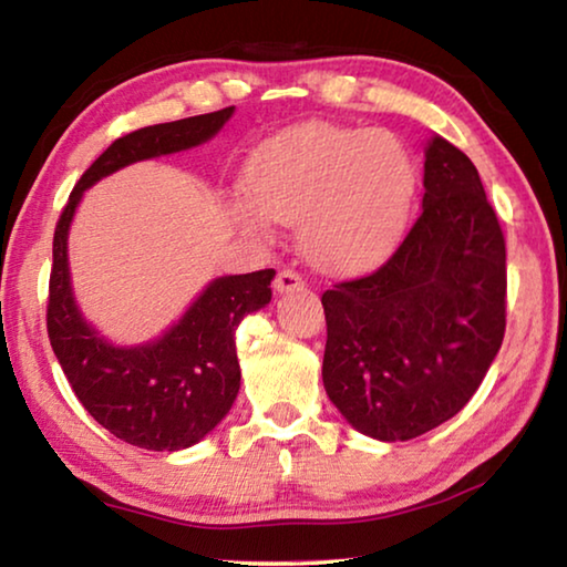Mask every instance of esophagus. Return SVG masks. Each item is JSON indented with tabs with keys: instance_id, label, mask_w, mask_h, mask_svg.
Masks as SVG:
<instances>
[{
	"instance_id": "obj_1",
	"label": "esophagus",
	"mask_w": 567,
	"mask_h": 567,
	"mask_svg": "<svg viewBox=\"0 0 567 567\" xmlns=\"http://www.w3.org/2000/svg\"><path fill=\"white\" fill-rule=\"evenodd\" d=\"M302 287H305L302 275L292 270V267H282V270L277 272V277H275V290L277 292H295V290H302Z\"/></svg>"
}]
</instances>
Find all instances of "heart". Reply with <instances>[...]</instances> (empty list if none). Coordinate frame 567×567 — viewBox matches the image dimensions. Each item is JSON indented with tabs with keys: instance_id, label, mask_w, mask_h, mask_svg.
<instances>
[{
	"instance_id": "1",
	"label": "heart",
	"mask_w": 567,
	"mask_h": 567,
	"mask_svg": "<svg viewBox=\"0 0 567 567\" xmlns=\"http://www.w3.org/2000/svg\"><path fill=\"white\" fill-rule=\"evenodd\" d=\"M247 185L258 207L247 199L233 207L247 235L267 237V217L300 225L307 260L348 270L398 235L415 192V165L395 134L318 122L267 147Z\"/></svg>"
}]
</instances>
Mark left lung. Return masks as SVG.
Segmentation results:
<instances>
[{
    "label": "left lung",
    "mask_w": 567,
    "mask_h": 567,
    "mask_svg": "<svg viewBox=\"0 0 567 567\" xmlns=\"http://www.w3.org/2000/svg\"><path fill=\"white\" fill-rule=\"evenodd\" d=\"M422 187V213L385 262L322 292L324 390L385 443L457 415L505 334V237L475 165L433 137Z\"/></svg>",
    "instance_id": "left-lung-1"
}]
</instances>
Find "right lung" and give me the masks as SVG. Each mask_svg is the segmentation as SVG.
I'll return each mask as SVG.
<instances>
[{"label":"right lung","instance_id":"1","mask_svg":"<svg viewBox=\"0 0 567 567\" xmlns=\"http://www.w3.org/2000/svg\"><path fill=\"white\" fill-rule=\"evenodd\" d=\"M233 110L152 124L114 140L76 182L54 229L47 334L56 360L74 395L104 430L157 453L199 443L233 408L239 392L235 330L245 315L272 300L275 270L219 277L159 340L114 348L76 310L66 233L82 192L94 182L132 162L203 145L223 130Z\"/></svg>","mask_w":567,"mask_h":567}]
</instances>
